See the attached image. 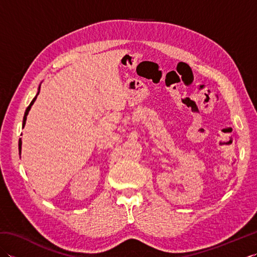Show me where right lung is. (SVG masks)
<instances>
[{"label": "right lung", "instance_id": "right-lung-1", "mask_svg": "<svg viewBox=\"0 0 257 257\" xmlns=\"http://www.w3.org/2000/svg\"><path fill=\"white\" fill-rule=\"evenodd\" d=\"M40 89H41V85L38 86V91H37V94H36V96L33 98V100L31 101V103H30V106L26 108V110H25V113H24V118H23V124H22V127L24 128V125H25V122H26V118H27V114H29V112H30V110H31V108H32V106H33V103L35 102V100H36V98H37V95L40 94ZM19 152H20V156H21V152H22V139L20 138V140H19Z\"/></svg>", "mask_w": 257, "mask_h": 257}]
</instances>
